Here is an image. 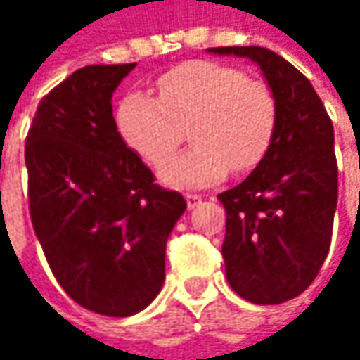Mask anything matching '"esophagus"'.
<instances>
[{"instance_id":"34e87169","label":"esophagus","mask_w":360,"mask_h":360,"mask_svg":"<svg viewBox=\"0 0 360 360\" xmlns=\"http://www.w3.org/2000/svg\"><path fill=\"white\" fill-rule=\"evenodd\" d=\"M185 202H187V208H195L202 202V195H198V193H185Z\"/></svg>"}]
</instances>
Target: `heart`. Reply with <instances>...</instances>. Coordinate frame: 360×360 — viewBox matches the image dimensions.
Instances as JSON below:
<instances>
[{
  "label": "heart",
  "instance_id": "b5f03b06",
  "mask_svg": "<svg viewBox=\"0 0 360 360\" xmlns=\"http://www.w3.org/2000/svg\"><path fill=\"white\" fill-rule=\"evenodd\" d=\"M158 100L129 94L116 110L124 146L152 167H162L189 127L191 150L173 158L160 179L173 187H206L229 171L248 173L266 156L275 129L277 102L264 81L240 68L193 60L165 72Z\"/></svg>",
  "mask_w": 360,
  "mask_h": 360
}]
</instances>
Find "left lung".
Masks as SVG:
<instances>
[{
  "label": "left lung",
  "mask_w": 360,
  "mask_h": 360,
  "mask_svg": "<svg viewBox=\"0 0 360 360\" xmlns=\"http://www.w3.org/2000/svg\"><path fill=\"white\" fill-rule=\"evenodd\" d=\"M256 62L277 102V129L262 162L219 193L227 210V281L254 304H281L317 277L338 206L333 124L311 81L266 47H210Z\"/></svg>",
  "instance_id": "obj_1"
}]
</instances>
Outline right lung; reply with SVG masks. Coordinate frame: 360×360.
Returning a JSON list of instances; mask_svg holds the SVG:
<instances>
[{"mask_svg":"<svg viewBox=\"0 0 360 360\" xmlns=\"http://www.w3.org/2000/svg\"><path fill=\"white\" fill-rule=\"evenodd\" d=\"M133 68L75 70L39 102L25 146L49 269L77 304L106 317H131L158 296L167 240L187 206L118 135L112 94Z\"/></svg>","mask_w":360,"mask_h":360,"instance_id":"obj_1","label":"right lung"}]
</instances>
